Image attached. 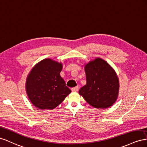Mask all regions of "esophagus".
I'll list each match as a JSON object with an SVG mask.
<instances>
[{
    "label": "esophagus",
    "mask_w": 147,
    "mask_h": 147,
    "mask_svg": "<svg viewBox=\"0 0 147 147\" xmlns=\"http://www.w3.org/2000/svg\"><path fill=\"white\" fill-rule=\"evenodd\" d=\"M79 90V87L78 86H76L74 87H73L72 89H71V90L73 91V92H77Z\"/></svg>",
    "instance_id": "1"
}]
</instances>
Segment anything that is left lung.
<instances>
[{
  "mask_svg": "<svg viewBox=\"0 0 147 147\" xmlns=\"http://www.w3.org/2000/svg\"><path fill=\"white\" fill-rule=\"evenodd\" d=\"M86 84L79 91L86 101L96 108H107L118 97L119 79L112 67L97 58L85 65Z\"/></svg>",
  "mask_w": 147,
  "mask_h": 147,
  "instance_id": "1",
  "label": "left lung"
}]
</instances>
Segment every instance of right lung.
<instances>
[{
  "label": "right lung",
  "instance_id": "right-lung-1",
  "mask_svg": "<svg viewBox=\"0 0 147 147\" xmlns=\"http://www.w3.org/2000/svg\"><path fill=\"white\" fill-rule=\"evenodd\" d=\"M61 63L46 58L33 67L26 82L28 97L34 107L53 110L63 101L71 90L61 76Z\"/></svg>",
  "mask_w": 147,
  "mask_h": 147
}]
</instances>
